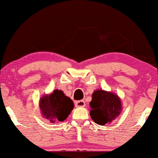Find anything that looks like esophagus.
<instances>
[{"instance_id": "esophagus-1", "label": "esophagus", "mask_w": 158, "mask_h": 158, "mask_svg": "<svg viewBox=\"0 0 158 158\" xmlns=\"http://www.w3.org/2000/svg\"><path fill=\"white\" fill-rule=\"evenodd\" d=\"M75 106L76 107H84L85 106V102H84V101L81 100V101H75Z\"/></svg>"}]
</instances>
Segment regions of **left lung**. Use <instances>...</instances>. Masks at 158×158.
I'll list each match as a JSON object with an SVG mask.
<instances>
[{
    "mask_svg": "<svg viewBox=\"0 0 158 158\" xmlns=\"http://www.w3.org/2000/svg\"><path fill=\"white\" fill-rule=\"evenodd\" d=\"M90 107V117L99 125L111 123L122 111V101L118 95L102 89L93 93Z\"/></svg>",
    "mask_w": 158,
    "mask_h": 158,
    "instance_id": "obj_1",
    "label": "left lung"
}]
</instances>
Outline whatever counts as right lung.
I'll use <instances>...</instances> for the list:
<instances>
[{
  "mask_svg": "<svg viewBox=\"0 0 158 158\" xmlns=\"http://www.w3.org/2000/svg\"><path fill=\"white\" fill-rule=\"evenodd\" d=\"M39 105L43 118L52 124L65 120L74 108L73 101L57 89L41 97Z\"/></svg>",
  "mask_w": 158,
  "mask_h": 158,
  "instance_id": "obj_1",
  "label": "right lung"
}]
</instances>
